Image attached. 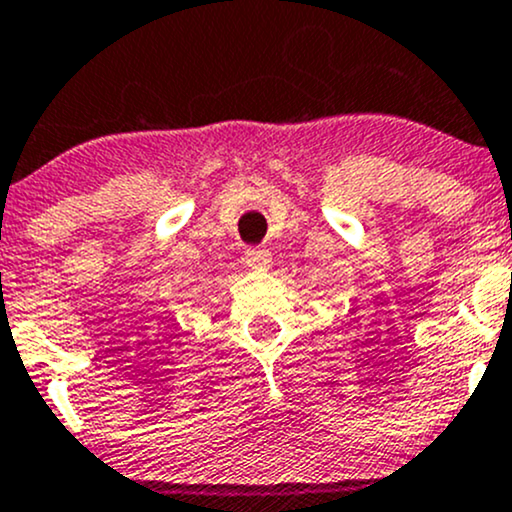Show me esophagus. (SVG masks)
<instances>
[{
	"label": "esophagus",
	"mask_w": 512,
	"mask_h": 512,
	"mask_svg": "<svg viewBox=\"0 0 512 512\" xmlns=\"http://www.w3.org/2000/svg\"><path fill=\"white\" fill-rule=\"evenodd\" d=\"M244 261H246V266L254 268V271H266V268L273 263L271 254H268L266 249H246Z\"/></svg>",
	"instance_id": "esophagus-1"
}]
</instances>
